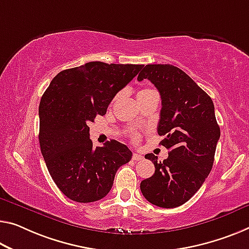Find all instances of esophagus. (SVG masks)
<instances>
[{"label":"esophagus","mask_w":249,"mask_h":249,"mask_svg":"<svg viewBox=\"0 0 249 249\" xmlns=\"http://www.w3.org/2000/svg\"><path fill=\"white\" fill-rule=\"evenodd\" d=\"M132 159L135 160V161H139V160H142L143 159V157L141 156V155H139V154H133L132 155Z\"/></svg>","instance_id":"34e87169"}]
</instances>
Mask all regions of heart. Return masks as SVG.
Wrapping results in <instances>:
<instances>
[{
  "instance_id": "obj_1",
  "label": "heart",
  "mask_w": 249,
  "mask_h": 249,
  "mask_svg": "<svg viewBox=\"0 0 249 249\" xmlns=\"http://www.w3.org/2000/svg\"><path fill=\"white\" fill-rule=\"evenodd\" d=\"M155 92H156L155 90L149 89V88H144V89H141V90L139 91V92H138V94H137V99H138V101L143 100L144 98L149 97V95L152 94V93H155ZM133 138H135V139L137 140V138H138L137 133H133Z\"/></svg>"
}]
</instances>
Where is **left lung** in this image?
<instances>
[{
    "mask_svg": "<svg viewBox=\"0 0 249 249\" xmlns=\"http://www.w3.org/2000/svg\"><path fill=\"white\" fill-rule=\"evenodd\" d=\"M148 79L161 97L158 124L160 144L169 149L168 158H144L155 164V174L140 183L141 193L152 205L175 208L188 201L212 170L220 129L212 98L180 69L171 64H147L138 81Z\"/></svg>",
    "mask_w": 249,
    "mask_h": 249,
    "instance_id": "left-lung-1",
    "label": "left lung"
}]
</instances>
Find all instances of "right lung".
Wrapping results in <instances>:
<instances>
[{"label":"right lung","instance_id":"obj_1","mask_svg":"<svg viewBox=\"0 0 249 249\" xmlns=\"http://www.w3.org/2000/svg\"><path fill=\"white\" fill-rule=\"evenodd\" d=\"M142 64H108L100 61L56 74L40 101L41 152L53 181L68 198L92 202L107 196L117 170L132 152L110 140L93 148L89 122L100 114Z\"/></svg>","mask_w":249,"mask_h":249}]
</instances>
